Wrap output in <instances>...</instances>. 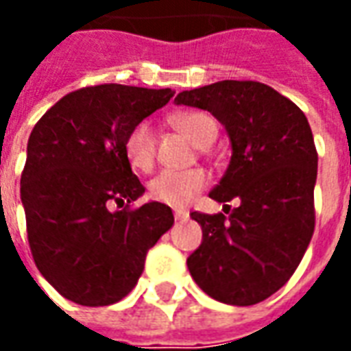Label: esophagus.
Masks as SVG:
<instances>
[{"instance_id":"1","label":"esophagus","mask_w":351,"mask_h":351,"mask_svg":"<svg viewBox=\"0 0 351 351\" xmlns=\"http://www.w3.org/2000/svg\"><path fill=\"white\" fill-rule=\"evenodd\" d=\"M175 218L178 221L188 220V218H190V213H188V210H184V208H176V210H175Z\"/></svg>"}]
</instances>
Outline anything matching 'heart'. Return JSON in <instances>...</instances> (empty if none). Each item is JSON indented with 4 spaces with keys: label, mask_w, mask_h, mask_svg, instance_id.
<instances>
[{
    "label": "heart",
    "mask_w": 351,
    "mask_h": 351,
    "mask_svg": "<svg viewBox=\"0 0 351 351\" xmlns=\"http://www.w3.org/2000/svg\"><path fill=\"white\" fill-rule=\"evenodd\" d=\"M171 123L184 133L191 143L199 148H206L218 135V125L213 116L201 110H184L176 112L171 118ZM125 156L131 167L137 171H150L156 160V133L150 122H138L128 133ZM210 182V178L203 169H188V171H161L148 182V193L154 201H160L169 206H186L191 199L203 191Z\"/></svg>",
    "instance_id": "1"
}]
</instances>
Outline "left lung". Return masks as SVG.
<instances>
[{"label": "left lung", "mask_w": 351, "mask_h": 351, "mask_svg": "<svg viewBox=\"0 0 351 351\" xmlns=\"http://www.w3.org/2000/svg\"><path fill=\"white\" fill-rule=\"evenodd\" d=\"M175 103L208 110L226 128L231 161L208 195L241 201L229 218L190 214L203 229L190 274L216 301H265L291 278L314 233L317 152L308 120L293 101L254 80L186 90Z\"/></svg>", "instance_id": "left-lung-1"}]
</instances>
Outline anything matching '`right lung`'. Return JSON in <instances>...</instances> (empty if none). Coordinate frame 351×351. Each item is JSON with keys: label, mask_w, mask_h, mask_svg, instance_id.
I'll use <instances>...</instances> for the list:
<instances>
[{"label": "right lung", "mask_w": 351, "mask_h": 351, "mask_svg": "<svg viewBox=\"0 0 351 351\" xmlns=\"http://www.w3.org/2000/svg\"><path fill=\"white\" fill-rule=\"evenodd\" d=\"M173 95L171 88H80L35 123L20 199L35 265L65 299L84 306L123 299L143 274L146 252L175 223L158 201L130 208L145 186L123 148L131 128Z\"/></svg>", "instance_id": "obj_1"}]
</instances>
